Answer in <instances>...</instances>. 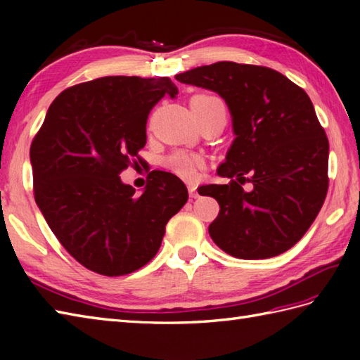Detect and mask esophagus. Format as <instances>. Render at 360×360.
Returning a JSON list of instances; mask_svg holds the SVG:
<instances>
[{
    "mask_svg": "<svg viewBox=\"0 0 360 360\" xmlns=\"http://www.w3.org/2000/svg\"><path fill=\"white\" fill-rule=\"evenodd\" d=\"M188 195H190V198H198L200 195H198V188H196V186H188Z\"/></svg>",
    "mask_w": 360,
    "mask_h": 360,
    "instance_id": "esophagus-1",
    "label": "esophagus"
}]
</instances>
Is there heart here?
I'll list each match as a JSON object with an SVG mask.
<instances>
[{
    "mask_svg": "<svg viewBox=\"0 0 360 360\" xmlns=\"http://www.w3.org/2000/svg\"><path fill=\"white\" fill-rule=\"evenodd\" d=\"M190 108H192L195 117L200 119L205 114L215 110H226V106L219 97L213 94H196L190 98ZM164 165L172 173L186 181H193L200 168L202 167L201 158L188 155L186 151H173L164 159Z\"/></svg>",
    "mask_w": 360,
    "mask_h": 360,
    "instance_id": "b5f03b06",
    "label": "heart"
}]
</instances>
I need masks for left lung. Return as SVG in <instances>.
<instances>
[{"label":"left lung","mask_w":360,"mask_h":360,"mask_svg":"<svg viewBox=\"0 0 360 360\" xmlns=\"http://www.w3.org/2000/svg\"><path fill=\"white\" fill-rule=\"evenodd\" d=\"M215 91L232 116L235 139L218 174L200 195L219 204L209 233L226 254L258 259L280 255L300 241L328 192L330 143L304 91L266 66L218 62L176 75ZM250 181L249 193L242 188Z\"/></svg>","instance_id":"left-lung-1"}]
</instances>
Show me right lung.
<instances>
[{
	"label": "right lung",
	"mask_w": 360,
	"mask_h": 360,
	"mask_svg": "<svg viewBox=\"0 0 360 360\" xmlns=\"http://www.w3.org/2000/svg\"><path fill=\"white\" fill-rule=\"evenodd\" d=\"M178 88L168 77L111 75L60 93L30 145L38 209L86 269L131 274L158 254L165 226L188 200L184 182L151 172L143 193L120 181L147 142V119Z\"/></svg>",
	"instance_id": "right-lung-1"
}]
</instances>
